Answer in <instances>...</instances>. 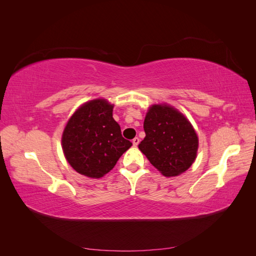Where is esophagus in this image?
<instances>
[{
  "instance_id": "obj_1",
  "label": "esophagus",
  "mask_w": 256,
  "mask_h": 256,
  "mask_svg": "<svg viewBox=\"0 0 256 256\" xmlns=\"http://www.w3.org/2000/svg\"><path fill=\"white\" fill-rule=\"evenodd\" d=\"M138 143H140V138H134V140H132V144H134V147H136V146L138 145Z\"/></svg>"
}]
</instances>
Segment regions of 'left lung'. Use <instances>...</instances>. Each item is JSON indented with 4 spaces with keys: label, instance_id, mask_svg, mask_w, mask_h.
<instances>
[{
    "label": "left lung",
    "instance_id": "1",
    "mask_svg": "<svg viewBox=\"0 0 256 256\" xmlns=\"http://www.w3.org/2000/svg\"><path fill=\"white\" fill-rule=\"evenodd\" d=\"M144 140L138 148L164 176H177L196 160L198 140L184 116L166 104L150 108L144 120Z\"/></svg>",
    "mask_w": 256,
    "mask_h": 256
}]
</instances>
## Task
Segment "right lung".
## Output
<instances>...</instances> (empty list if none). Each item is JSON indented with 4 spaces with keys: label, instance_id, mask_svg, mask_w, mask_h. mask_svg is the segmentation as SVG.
I'll return each mask as SVG.
<instances>
[{
    "label": "right lung",
    "instance_id": "obj_1",
    "mask_svg": "<svg viewBox=\"0 0 256 256\" xmlns=\"http://www.w3.org/2000/svg\"><path fill=\"white\" fill-rule=\"evenodd\" d=\"M113 106L95 99L84 104L68 120L62 136L67 161L76 172L92 178L109 173L129 147L113 118Z\"/></svg>",
    "mask_w": 256,
    "mask_h": 256
}]
</instances>
